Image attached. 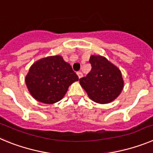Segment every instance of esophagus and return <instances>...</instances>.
Masks as SVG:
<instances>
[{
	"instance_id": "esophagus-1",
	"label": "esophagus",
	"mask_w": 153,
	"mask_h": 153,
	"mask_svg": "<svg viewBox=\"0 0 153 153\" xmlns=\"http://www.w3.org/2000/svg\"><path fill=\"white\" fill-rule=\"evenodd\" d=\"M77 75L78 76V78H82V76H83V75H82V73L81 71H78V72H77Z\"/></svg>"
}]
</instances>
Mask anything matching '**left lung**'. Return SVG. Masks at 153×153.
<instances>
[{
    "label": "left lung",
    "instance_id": "obj_1",
    "mask_svg": "<svg viewBox=\"0 0 153 153\" xmlns=\"http://www.w3.org/2000/svg\"><path fill=\"white\" fill-rule=\"evenodd\" d=\"M91 70L80 78V85L88 97L98 104H107L117 98L123 88V80L119 68L100 56H91Z\"/></svg>",
    "mask_w": 153,
    "mask_h": 153
}]
</instances>
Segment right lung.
Wrapping results in <instances>:
<instances>
[{"label":"right lung","instance_id":"right-lung-1","mask_svg":"<svg viewBox=\"0 0 153 153\" xmlns=\"http://www.w3.org/2000/svg\"><path fill=\"white\" fill-rule=\"evenodd\" d=\"M78 80V75L60 56H49L30 67L25 82L29 91L36 100L54 104L64 97L68 87Z\"/></svg>","mask_w":153,"mask_h":153}]
</instances>
